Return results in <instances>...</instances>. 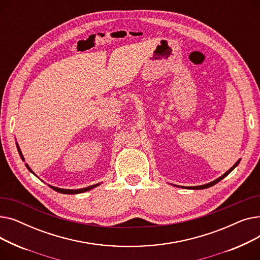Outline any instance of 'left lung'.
Instances as JSON below:
<instances>
[{
	"label": "left lung",
	"mask_w": 260,
	"mask_h": 260,
	"mask_svg": "<svg viewBox=\"0 0 260 260\" xmlns=\"http://www.w3.org/2000/svg\"><path fill=\"white\" fill-rule=\"evenodd\" d=\"M240 162V159L235 163V165L232 167L226 173H224L222 176H220L219 178H217L216 180H214V181H212V182H210V183H207V184H203V185H198V186H178V185H175V186H178V187H184V188H188V189H203V188H208V187H210V186H213V185H215L216 183H218L219 182L220 180H222L224 177H226L232 171H233L237 166H238V163Z\"/></svg>",
	"instance_id": "left-lung-1"
}]
</instances>
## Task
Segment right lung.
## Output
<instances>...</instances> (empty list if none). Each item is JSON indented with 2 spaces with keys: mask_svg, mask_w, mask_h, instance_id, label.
<instances>
[{
  "mask_svg": "<svg viewBox=\"0 0 260 260\" xmlns=\"http://www.w3.org/2000/svg\"><path fill=\"white\" fill-rule=\"evenodd\" d=\"M17 147H18V152H19V154H20V156H21V158H22V160L24 161V157H23V155H22V152H21V149H20V147H19V145L17 144ZM26 166V168L29 170V172H31L32 174H34V172L30 170V168L28 167V165H25ZM99 185V183H97V184H93V185H90V186H87V187H84V188H79V189H65V188H59V187H56V186H52V185H49L53 190H56V192H59V193H62V194H80V193H84V192H87V190H89V189H91V188H93V187H95V186H98Z\"/></svg>",
  "mask_w": 260,
  "mask_h": 260,
  "instance_id": "right-lung-1",
  "label": "right lung"
}]
</instances>
